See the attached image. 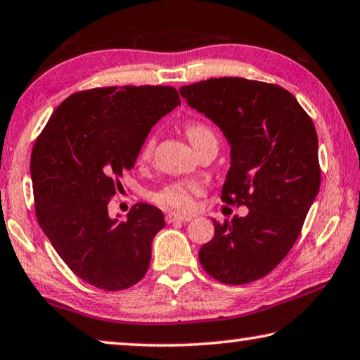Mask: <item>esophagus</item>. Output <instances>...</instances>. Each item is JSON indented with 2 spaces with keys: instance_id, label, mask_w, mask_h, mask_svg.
Segmentation results:
<instances>
[{
  "instance_id": "1",
  "label": "esophagus",
  "mask_w": 360,
  "mask_h": 360,
  "mask_svg": "<svg viewBox=\"0 0 360 360\" xmlns=\"http://www.w3.org/2000/svg\"><path fill=\"white\" fill-rule=\"evenodd\" d=\"M193 219L191 215H181V214H172V212H170V214H167L166 215V221L167 223H175V221H181V223H186V221H190Z\"/></svg>"
}]
</instances>
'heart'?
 Here are the masks:
<instances>
[{
	"mask_svg": "<svg viewBox=\"0 0 360 360\" xmlns=\"http://www.w3.org/2000/svg\"><path fill=\"white\" fill-rule=\"evenodd\" d=\"M185 132L194 148L201 145L204 140L215 137L214 131H212L207 124H204V122H199V121L188 122ZM153 148H155V137H150L145 141L140 156L146 159L153 153ZM202 193H204L202 181L188 179V180L170 181V184L164 185L162 188H159V190L153 191L150 194V199L151 202H155L156 205H159V207L166 210L188 212L194 207V204H196V198L201 196Z\"/></svg>",
	"mask_w": 360,
	"mask_h": 360,
	"instance_id": "heart-1",
	"label": "heart"
}]
</instances>
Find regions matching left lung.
<instances>
[{"instance_id": "obj_1", "label": "left lung", "mask_w": 360, "mask_h": 360, "mask_svg": "<svg viewBox=\"0 0 360 360\" xmlns=\"http://www.w3.org/2000/svg\"><path fill=\"white\" fill-rule=\"evenodd\" d=\"M231 145L221 201L249 214L223 223L199 250L212 278L229 285L271 273L295 244L321 186L317 134L284 87L245 78H210L180 87Z\"/></svg>"}]
</instances>
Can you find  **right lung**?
I'll return each mask as SVG.
<instances>
[{
    "instance_id": "add662e5",
    "label": "right lung",
    "mask_w": 360,
    "mask_h": 360,
    "mask_svg": "<svg viewBox=\"0 0 360 360\" xmlns=\"http://www.w3.org/2000/svg\"><path fill=\"white\" fill-rule=\"evenodd\" d=\"M180 97L170 86L96 87L58 105L32 151L34 210L52 247L87 284L124 290L143 278L162 212L137 202L127 220L108 204L151 127Z\"/></svg>"
}]
</instances>
